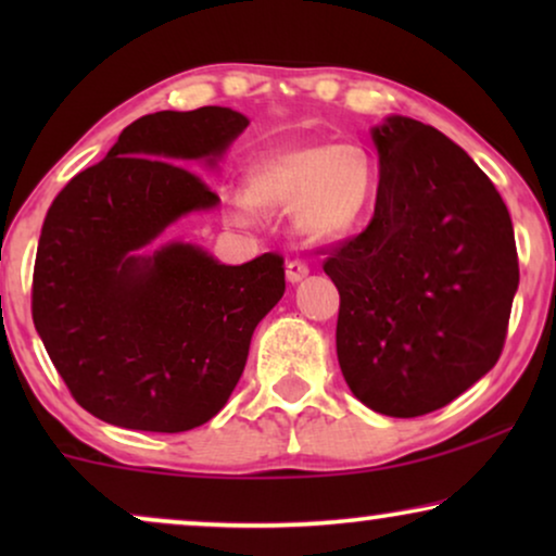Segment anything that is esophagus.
<instances>
[{
  "instance_id": "1",
  "label": "esophagus",
  "mask_w": 556,
  "mask_h": 556,
  "mask_svg": "<svg viewBox=\"0 0 556 556\" xmlns=\"http://www.w3.org/2000/svg\"><path fill=\"white\" fill-rule=\"evenodd\" d=\"M308 276V265L299 261V257H293V261L286 263V278L291 280V283H299V280H303Z\"/></svg>"
}]
</instances>
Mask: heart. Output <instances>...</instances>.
<instances>
[{
  "mask_svg": "<svg viewBox=\"0 0 556 556\" xmlns=\"http://www.w3.org/2000/svg\"><path fill=\"white\" fill-rule=\"evenodd\" d=\"M371 192L375 166L367 151L352 143L276 151L250 166L245 177V197L253 207H295V227L318 242L346 238L362 223Z\"/></svg>",
  "mask_w": 556,
  "mask_h": 556,
  "instance_id": "heart-1",
  "label": "heart"
}]
</instances>
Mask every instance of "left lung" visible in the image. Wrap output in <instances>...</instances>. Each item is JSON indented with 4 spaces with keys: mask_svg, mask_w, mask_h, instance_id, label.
<instances>
[{
    "mask_svg": "<svg viewBox=\"0 0 556 556\" xmlns=\"http://www.w3.org/2000/svg\"><path fill=\"white\" fill-rule=\"evenodd\" d=\"M371 139L375 217L324 261L339 288V367L375 413L420 417L498 362L519 255L504 200L458 143L405 116Z\"/></svg>",
    "mask_w": 556,
    "mask_h": 556,
    "instance_id": "obj_1",
    "label": "left lung"
}]
</instances>
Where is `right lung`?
<instances>
[{
	"label": "right lung",
	"mask_w": 556,
	"mask_h": 556,
	"mask_svg": "<svg viewBox=\"0 0 556 556\" xmlns=\"http://www.w3.org/2000/svg\"><path fill=\"white\" fill-rule=\"evenodd\" d=\"M248 128L232 109L134 121L67 181L42 223L33 321L75 402L128 430L185 432L212 420L245 369L261 318L283 299L278 253L223 265L187 242L139 250L219 202L185 162L217 164Z\"/></svg>",
	"instance_id": "right-lung-1"
}]
</instances>
